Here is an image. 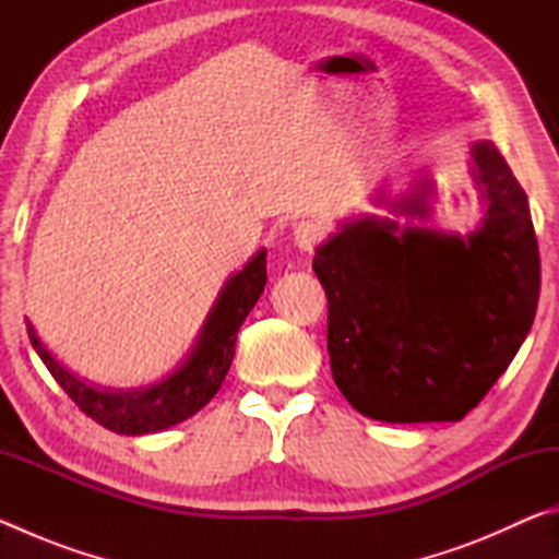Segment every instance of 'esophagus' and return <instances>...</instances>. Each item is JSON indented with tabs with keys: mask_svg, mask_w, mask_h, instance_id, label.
I'll use <instances>...</instances> for the list:
<instances>
[{
	"mask_svg": "<svg viewBox=\"0 0 559 559\" xmlns=\"http://www.w3.org/2000/svg\"><path fill=\"white\" fill-rule=\"evenodd\" d=\"M320 239H323V226L313 219H302L293 226V241L300 251H313Z\"/></svg>",
	"mask_w": 559,
	"mask_h": 559,
	"instance_id": "1",
	"label": "esophagus"
}]
</instances>
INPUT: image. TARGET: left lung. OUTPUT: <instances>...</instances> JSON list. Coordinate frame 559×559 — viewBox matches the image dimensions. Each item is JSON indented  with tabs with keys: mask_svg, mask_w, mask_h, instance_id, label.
<instances>
[{
	"mask_svg": "<svg viewBox=\"0 0 559 559\" xmlns=\"http://www.w3.org/2000/svg\"><path fill=\"white\" fill-rule=\"evenodd\" d=\"M484 216L468 234L374 214L340 222L316 249L328 296V353L337 390L390 424L461 421L513 362L540 296V253L523 187L490 140L471 145ZM437 185L374 204L433 216Z\"/></svg>",
	"mask_w": 559,
	"mask_h": 559,
	"instance_id": "left-lung-1",
	"label": "left lung"
}]
</instances>
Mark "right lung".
<instances>
[{"label": "right lung", "mask_w": 559, "mask_h": 559, "mask_svg": "<svg viewBox=\"0 0 559 559\" xmlns=\"http://www.w3.org/2000/svg\"><path fill=\"white\" fill-rule=\"evenodd\" d=\"M263 286H266V249H259L241 271L226 278L182 362L163 380L132 386V390H112V386L79 380L49 353L29 320H26V330H29L32 345L46 370L79 404L83 414L116 433L143 437V433H157L175 427L212 402L231 367L236 333L251 308L257 306Z\"/></svg>", "instance_id": "1"}]
</instances>
